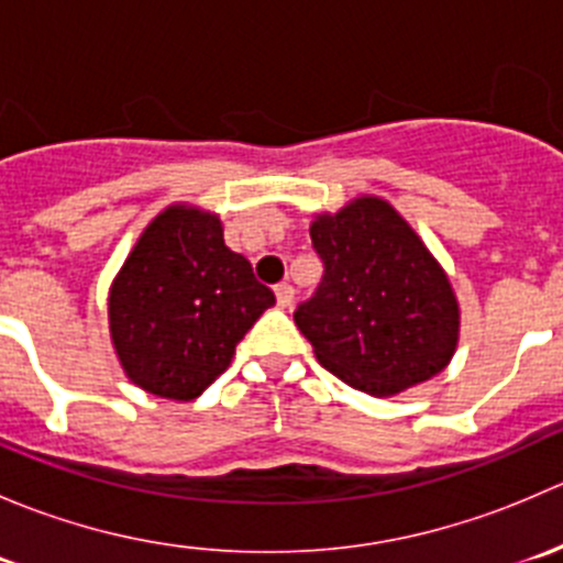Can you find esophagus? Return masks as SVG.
Wrapping results in <instances>:
<instances>
[{"label":"esophagus","instance_id":"obj_1","mask_svg":"<svg viewBox=\"0 0 563 563\" xmlns=\"http://www.w3.org/2000/svg\"><path fill=\"white\" fill-rule=\"evenodd\" d=\"M275 297H277V305H280V308H291V302H294L291 283H280V286L275 288Z\"/></svg>","mask_w":563,"mask_h":563}]
</instances>
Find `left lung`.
<instances>
[{
	"instance_id": "1",
	"label": "left lung",
	"mask_w": 563,
	"mask_h": 563,
	"mask_svg": "<svg viewBox=\"0 0 563 563\" xmlns=\"http://www.w3.org/2000/svg\"><path fill=\"white\" fill-rule=\"evenodd\" d=\"M310 240L323 277L294 321L329 373L389 397L450 365L460 334L455 291L389 201L362 196L318 214Z\"/></svg>"
}]
</instances>
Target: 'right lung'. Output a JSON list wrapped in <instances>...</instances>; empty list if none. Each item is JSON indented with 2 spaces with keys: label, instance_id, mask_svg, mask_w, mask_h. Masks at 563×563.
I'll list each match as a JSON object with an SVG mask.
<instances>
[{
  "label": "right lung",
  "instance_id": "add662e5",
  "mask_svg": "<svg viewBox=\"0 0 563 563\" xmlns=\"http://www.w3.org/2000/svg\"><path fill=\"white\" fill-rule=\"evenodd\" d=\"M275 305L212 212L163 209L130 250L108 294V323L135 387L196 400L234 360L236 343Z\"/></svg>",
  "mask_w": 563,
  "mask_h": 563
}]
</instances>
